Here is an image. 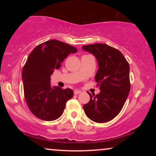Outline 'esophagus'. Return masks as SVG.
Masks as SVG:
<instances>
[{
  "mask_svg": "<svg viewBox=\"0 0 156 156\" xmlns=\"http://www.w3.org/2000/svg\"><path fill=\"white\" fill-rule=\"evenodd\" d=\"M80 92H81V91L78 90V89H76V90L74 91V94H80Z\"/></svg>",
  "mask_w": 156,
  "mask_h": 156,
  "instance_id": "1",
  "label": "esophagus"
}]
</instances>
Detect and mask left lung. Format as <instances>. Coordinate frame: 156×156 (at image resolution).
<instances>
[{
    "instance_id": "1",
    "label": "left lung",
    "mask_w": 156,
    "mask_h": 156,
    "mask_svg": "<svg viewBox=\"0 0 156 156\" xmlns=\"http://www.w3.org/2000/svg\"><path fill=\"white\" fill-rule=\"evenodd\" d=\"M82 49L96 57L95 81L101 90L97 95L88 93L90 101L83 105L84 112L95 122H106L119 114L129 94V64L120 51L108 44H89Z\"/></svg>"
}]
</instances>
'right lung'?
<instances>
[{"label":"right lung","instance_id":"add662e5","mask_svg":"<svg viewBox=\"0 0 156 156\" xmlns=\"http://www.w3.org/2000/svg\"><path fill=\"white\" fill-rule=\"evenodd\" d=\"M77 51L73 46L51 39L39 44L28 55L22 73L24 96L30 111L39 119H58L73 97L71 89L52 87L51 76L68 55Z\"/></svg>","mask_w":156,"mask_h":156}]
</instances>
